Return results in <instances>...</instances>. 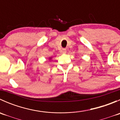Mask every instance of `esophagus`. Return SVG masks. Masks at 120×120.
Instances as JSON below:
<instances>
[{
  "mask_svg": "<svg viewBox=\"0 0 120 120\" xmlns=\"http://www.w3.org/2000/svg\"><path fill=\"white\" fill-rule=\"evenodd\" d=\"M66 52H67V50H66V49H62V50H61V53H63V54H66Z\"/></svg>",
  "mask_w": 120,
  "mask_h": 120,
  "instance_id": "34e87169",
  "label": "esophagus"
}]
</instances>
